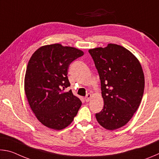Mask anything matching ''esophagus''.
<instances>
[{"mask_svg": "<svg viewBox=\"0 0 159 159\" xmlns=\"http://www.w3.org/2000/svg\"><path fill=\"white\" fill-rule=\"evenodd\" d=\"M92 97H93L92 94H90V93H88V95H87V96H86L85 98V102H89V101L90 100V99L92 98Z\"/></svg>", "mask_w": 159, "mask_h": 159, "instance_id": "1", "label": "esophagus"}]
</instances>
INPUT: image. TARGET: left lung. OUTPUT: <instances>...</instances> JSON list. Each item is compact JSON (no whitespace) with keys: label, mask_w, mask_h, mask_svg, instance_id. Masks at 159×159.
I'll use <instances>...</instances> for the list:
<instances>
[{"label":"left lung","mask_w":159,"mask_h":159,"mask_svg":"<svg viewBox=\"0 0 159 159\" xmlns=\"http://www.w3.org/2000/svg\"><path fill=\"white\" fill-rule=\"evenodd\" d=\"M88 52L101 80L104 107L95 114L99 124L114 130L127 124L142 101L144 76L140 62L121 45L109 43Z\"/></svg>","instance_id":"8db88e82"}]
</instances>
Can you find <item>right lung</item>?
I'll return each instance as SVG.
<instances>
[{"mask_svg": "<svg viewBox=\"0 0 159 159\" xmlns=\"http://www.w3.org/2000/svg\"><path fill=\"white\" fill-rule=\"evenodd\" d=\"M84 52L60 43L43 45L34 52L25 77V91L29 106L43 125L60 130L72 123L82 102L71 90L69 64Z\"/></svg>", "mask_w": 159, "mask_h": 159, "instance_id": "add662e5", "label": "right lung"}]
</instances>
